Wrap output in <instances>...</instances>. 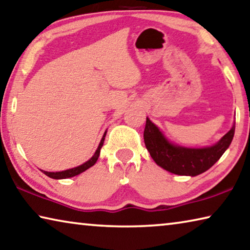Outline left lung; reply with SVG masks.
I'll return each instance as SVG.
<instances>
[{
  "label": "left lung",
  "instance_id": "obj_1",
  "mask_svg": "<svg viewBox=\"0 0 250 250\" xmlns=\"http://www.w3.org/2000/svg\"><path fill=\"white\" fill-rule=\"evenodd\" d=\"M234 134L235 124L215 145L205 148H188L171 144L147 117L144 142L150 156L162 168L176 175L197 176L209 169L222 157L230 145Z\"/></svg>",
  "mask_w": 250,
  "mask_h": 250
}]
</instances>
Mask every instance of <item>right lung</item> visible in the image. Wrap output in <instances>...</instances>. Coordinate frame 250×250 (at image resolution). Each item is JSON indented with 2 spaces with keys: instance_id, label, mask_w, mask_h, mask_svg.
<instances>
[{
  "instance_id": "1",
  "label": "right lung",
  "mask_w": 250,
  "mask_h": 250,
  "mask_svg": "<svg viewBox=\"0 0 250 250\" xmlns=\"http://www.w3.org/2000/svg\"><path fill=\"white\" fill-rule=\"evenodd\" d=\"M105 136H106V132L104 133L103 137H102V141L100 143V145H98L97 149L95 154L93 155V157L91 159H88V161L86 163L82 164V165L77 166V167H74V168H71V169H66V170H63V171H56V173H51V171H45V170H42L43 173L48 176V177L51 178H54V179H63V178H69V177H74V176L79 175L81 173H83V171H85L86 169H88L89 167H92L94 164H95L97 162L98 159V156H100V153H101V148L102 146H103L104 144V140H105Z\"/></svg>"
}]
</instances>
